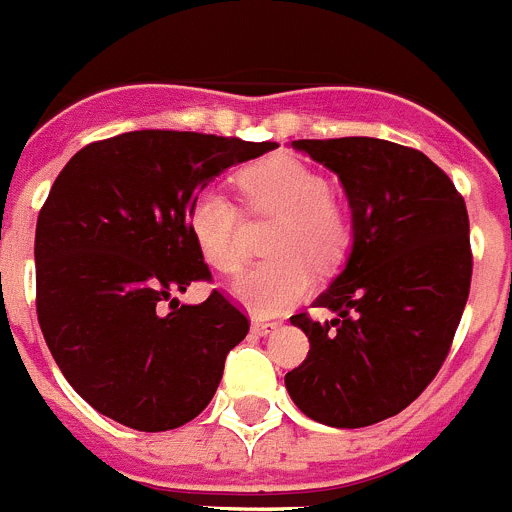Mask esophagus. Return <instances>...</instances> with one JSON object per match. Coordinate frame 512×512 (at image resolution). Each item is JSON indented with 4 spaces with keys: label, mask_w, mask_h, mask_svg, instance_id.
I'll use <instances>...</instances> for the list:
<instances>
[{
    "label": "esophagus",
    "mask_w": 512,
    "mask_h": 512,
    "mask_svg": "<svg viewBox=\"0 0 512 512\" xmlns=\"http://www.w3.org/2000/svg\"><path fill=\"white\" fill-rule=\"evenodd\" d=\"M276 322H264V320H253L251 322V332H256V335H261V337H266V335H271V332L276 330Z\"/></svg>",
    "instance_id": "34e87169"
}]
</instances>
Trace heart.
Masks as SVG:
<instances>
[{
  "label": "heart",
  "mask_w": 512,
  "mask_h": 512,
  "mask_svg": "<svg viewBox=\"0 0 512 512\" xmlns=\"http://www.w3.org/2000/svg\"><path fill=\"white\" fill-rule=\"evenodd\" d=\"M241 187L253 208L281 215L269 253L276 259L248 269L233 284V294L256 317H274L312 287L309 267L330 269L348 248V220L330 203V182L292 157L253 164L241 175ZM238 210L220 190H205L192 200L187 225L203 259L223 274L243 264L238 243Z\"/></svg>",
  "instance_id": "1"
}]
</instances>
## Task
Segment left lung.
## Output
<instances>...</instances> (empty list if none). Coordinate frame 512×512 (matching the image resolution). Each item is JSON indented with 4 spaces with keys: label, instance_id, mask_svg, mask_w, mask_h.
<instances>
[{
    "label": "left lung",
    "instance_id": "1",
    "mask_svg": "<svg viewBox=\"0 0 512 512\" xmlns=\"http://www.w3.org/2000/svg\"><path fill=\"white\" fill-rule=\"evenodd\" d=\"M340 177L353 210L345 269L292 325L309 353L284 383L309 419L360 429L396 416L442 368L470 297V218L454 182L424 152L373 137L299 139Z\"/></svg>",
    "mask_w": 512,
    "mask_h": 512
}]
</instances>
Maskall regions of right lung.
<instances>
[{
    "instance_id": "add662e5",
    "label": "right lung",
    "mask_w": 512,
    "mask_h": 512,
    "mask_svg": "<svg viewBox=\"0 0 512 512\" xmlns=\"http://www.w3.org/2000/svg\"><path fill=\"white\" fill-rule=\"evenodd\" d=\"M274 147L129 131L83 147L53 182L35 231L37 320L65 381L98 414L167 431L215 396L248 320L218 289L203 304L177 302L210 279L187 213L213 177Z\"/></svg>"
}]
</instances>
